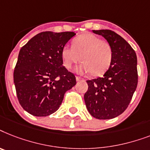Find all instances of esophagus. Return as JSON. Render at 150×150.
<instances>
[{
	"label": "esophagus",
	"mask_w": 150,
	"mask_h": 150,
	"mask_svg": "<svg viewBox=\"0 0 150 150\" xmlns=\"http://www.w3.org/2000/svg\"><path fill=\"white\" fill-rule=\"evenodd\" d=\"M76 81H84V80H83V79L81 78V77H80V76H76Z\"/></svg>",
	"instance_id": "34e87169"
}]
</instances>
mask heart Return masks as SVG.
<instances>
[{
    "mask_svg": "<svg viewBox=\"0 0 150 150\" xmlns=\"http://www.w3.org/2000/svg\"><path fill=\"white\" fill-rule=\"evenodd\" d=\"M61 58L66 69H71L81 59L82 63L76 69L77 73H91L93 76H100L111 65L112 49L108 42L95 35L85 33L76 37L72 42V46H63Z\"/></svg>",
    "mask_w": 150,
    "mask_h": 150,
    "instance_id": "obj_1",
    "label": "heart"
}]
</instances>
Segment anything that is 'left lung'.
<instances>
[{"instance_id":"1","label":"left lung","mask_w":150,"mask_h":150,"mask_svg":"<svg viewBox=\"0 0 150 150\" xmlns=\"http://www.w3.org/2000/svg\"><path fill=\"white\" fill-rule=\"evenodd\" d=\"M93 32L104 37L111 45L112 61L102 77L87 81L85 104L93 117L111 119L125 111L137 87V57L131 45L113 31Z\"/></svg>"}]
</instances>
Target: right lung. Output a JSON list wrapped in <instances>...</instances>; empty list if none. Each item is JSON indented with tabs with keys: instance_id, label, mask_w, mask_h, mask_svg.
<instances>
[{
	"instance_id": "obj_1",
	"label": "right lung",
	"mask_w": 150,
	"mask_h": 150,
	"mask_svg": "<svg viewBox=\"0 0 150 150\" xmlns=\"http://www.w3.org/2000/svg\"><path fill=\"white\" fill-rule=\"evenodd\" d=\"M73 32H43L21 47L14 83L21 107L34 116L50 115L59 109L76 77L63 66L61 50Z\"/></svg>"
}]
</instances>
